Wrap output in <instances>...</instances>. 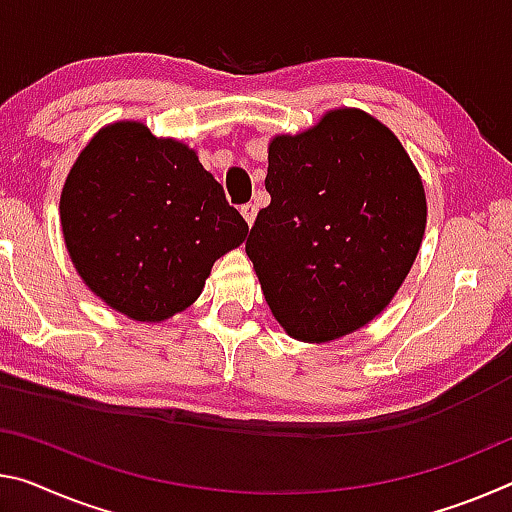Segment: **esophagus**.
Segmentation results:
<instances>
[{
	"label": "esophagus",
	"instance_id": "obj_1",
	"mask_svg": "<svg viewBox=\"0 0 512 512\" xmlns=\"http://www.w3.org/2000/svg\"><path fill=\"white\" fill-rule=\"evenodd\" d=\"M241 216L246 218L248 225H253L255 216H257V205H253V202H246V205H241Z\"/></svg>",
	"mask_w": 512,
	"mask_h": 512
}]
</instances>
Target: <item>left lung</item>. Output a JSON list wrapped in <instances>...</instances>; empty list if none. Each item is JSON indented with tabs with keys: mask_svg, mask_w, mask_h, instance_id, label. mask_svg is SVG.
I'll list each match as a JSON object with an SVG mask.
<instances>
[{
	"mask_svg": "<svg viewBox=\"0 0 512 512\" xmlns=\"http://www.w3.org/2000/svg\"><path fill=\"white\" fill-rule=\"evenodd\" d=\"M266 191L246 253L287 335L321 344L376 319L426 230L424 184L392 129L335 109L307 132L275 136Z\"/></svg>",
	"mask_w": 512,
	"mask_h": 512,
	"instance_id": "obj_1",
	"label": "left lung"
}]
</instances>
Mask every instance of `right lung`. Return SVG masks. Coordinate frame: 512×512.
Returning a JSON list of instances; mask_svg holds the SVG:
<instances>
[{"label": "right lung", "instance_id": "1", "mask_svg": "<svg viewBox=\"0 0 512 512\" xmlns=\"http://www.w3.org/2000/svg\"><path fill=\"white\" fill-rule=\"evenodd\" d=\"M59 209L86 287L145 323L186 310L216 259L248 234L196 150L132 120L100 129L81 150Z\"/></svg>", "mask_w": 512, "mask_h": 512}]
</instances>
